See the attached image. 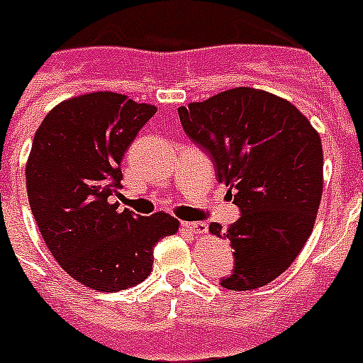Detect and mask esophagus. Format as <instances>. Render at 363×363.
Returning a JSON list of instances; mask_svg holds the SVG:
<instances>
[{
    "instance_id": "34e87169",
    "label": "esophagus",
    "mask_w": 363,
    "mask_h": 363,
    "mask_svg": "<svg viewBox=\"0 0 363 363\" xmlns=\"http://www.w3.org/2000/svg\"><path fill=\"white\" fill-rule=\"evenodd\" d=\"M182 229L188 235H203V233H207V225L203 222H182Z\"/></svg>"
}]
</instances>
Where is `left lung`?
Instances as JSON below:
<instances>
[{
  "instance_id": "8db88e82",
  "label": "left lung",
  "mask_w": 363,
  "mask_h": 363,
  "mask_svg": "<svg viewBox=\"0 0 363 363\" xmlns=\"http://www.w3.org/2000/svg\"><path fill=\"white\" fill-rule=\"evenodd\" d=\"M182 128L211 155L240 218L222 231L235 270L220 281L252 291L284 274L313 231L323 196L320 135L302 111L268 91L237 87L179 108Z\"/></svg>"
}]
</instances>
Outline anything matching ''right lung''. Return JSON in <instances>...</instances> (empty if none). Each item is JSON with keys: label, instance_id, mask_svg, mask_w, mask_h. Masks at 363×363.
Masks as SVG:
<instances>
[{"label": "right lung", "instance_id": "obj_1", "mask_svg": "<svg viewBox=\"0 0 363 363\" xmlns=\"http://www.w3.org/2000/svg\"><path fill=\"white\" fill-rule=\"evenodd\" d=\"M155 113L152 104L95 91L59 102L35 132L26 186L38 231L65 272L99 293L141 284L155 244L179 231L166 212L138 216L110 201L126 149Z\"/></svg>", "mask_w": 363, "mask_h": 363}]
</instances>
